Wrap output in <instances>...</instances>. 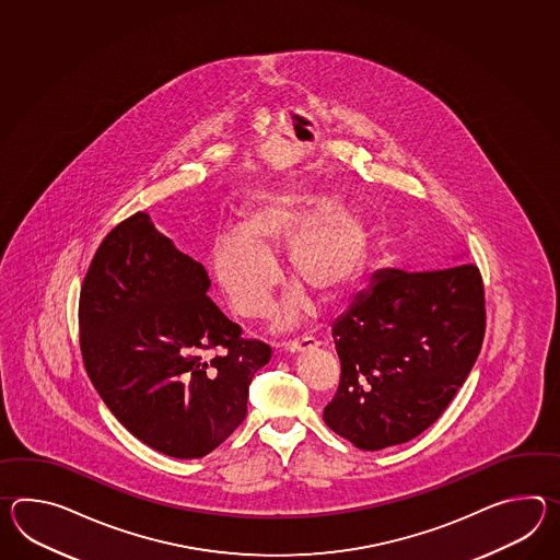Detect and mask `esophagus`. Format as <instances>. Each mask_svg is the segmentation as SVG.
I'll return each mask as SVG.
<instances>
[{
    "label": "esophagus",
    "instance_id": "obj_1",
    "mask_svg": "<svg viewBox=\"0 0 560 560\" xmlns=\"http://www.w3.org/2000/svg\"><path fill=\"white\" fill-rule=\"evenodd\" d=\"M317 346H319V343H317L315 337L303 336L285 343V349L289 353H301V351H310V349L317 348Z\"/></svg>",
    "mask_w": 560,
    "mask_h": 560
}]
</instances>
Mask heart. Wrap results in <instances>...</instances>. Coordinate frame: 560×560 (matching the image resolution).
<instances>
[{"label": "heart", "mask_w": 560, "mask_h": 560, "mask_svg": "<svg viewBox=\"0 0 560 560\" xmlns=\"http://www.w3.org/2000/svg\"><path fill=\"white\" fill-rule=\"evenodd\" d=\"M370 235L358 209L337 205L319 188H277L250 200L241 224L214 236L209 262L229 305L245 319L269 307L279 271L275 257L285 249L287 275L324 305L336 303L360 277ZM310 310L300 289L277 311L279 327L298 324Z\"/></svg>", "instance_id": "1"}]
</instances>
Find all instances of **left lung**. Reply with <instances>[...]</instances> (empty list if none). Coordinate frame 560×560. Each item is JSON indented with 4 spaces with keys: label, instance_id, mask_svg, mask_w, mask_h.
I'll list each match as a JSON object with an SVG mask.
<instances>
[{
    "label": "left lung",
    "instance_id": "obj_1",
    "mask_svg": "<svg viewBox=\"0 0 560 560\" xmlns=\"http://www.w3.org/2000/svg\"><path fill=\"white\" fill-rule=\"evenodd\" d=\"M485 331L476 265L377 271L331 327L341 377L325 423L360 450L410 442L466 382Z\"/></svg>",
    "mask_w": 560,
    "mask_h": 560
}]
</instances>
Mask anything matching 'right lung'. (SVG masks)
Instances as JSON below:
<instances>
[{
  "mask_svg": "<svg viewBox=\"0 0 560 560\" xmlns=\"http://www.w3.org/2000/svg\"><path fill=\"white\" fill-rule=\"evenodd\" d=\"M209 287L205 267L137 212L100 243L80 291V349L100 398L140 442L180 460L235 432L250 380L271 360Z\"/></svg>",
  "mask_w": 560,
  "mask_h": 560,
  "instance_id": "add662e5",
  "label": "right lung"
}]
</instances>
